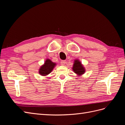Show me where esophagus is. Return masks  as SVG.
<instances>
[{
    "instance_id": "esophagus-1",
    "label": "esophagus",
    "mask_w": 125,
    "mask_h": 125,
    "mask_svg": "<svg viewBox=\"0 0 125 125\" xmlns=\"http://www.w3.org/2000/svg\"><path fill=\"white\" fill-rule=\"evenodd\" d=\"M66 60H62L61 62H60V63H61V65H62V66L65 65V64H66Z\"/></svg>"
}]
</instances>
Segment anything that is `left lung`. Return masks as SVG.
I'll list each match as a JSON object with an SVG mask.
<instances>
[{"mask_svg": "<svg viewBox=\"0 0 125 125\" xmlns=\"http://www.w3.org/2000/svg\"><path fill=\"white\" fill-rule=\"evenodd\" d=\"M73 70L78 76H80L85 73V69L81 62L78 59L74 60L73 66Z\"/></svg>", "mask_w": 125, "mask_h": 125, "instance_id": "8db88e82", "label": "left lung"}]
</instances>
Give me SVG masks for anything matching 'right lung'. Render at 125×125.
I'll list each match as a JSON object with an SVG mask.
<instances>
[{"label":"right lung","instance_id":"add662e5","mask_svg":"<svg viewBox=\"0 0 125 125\" xmlns=\"http://www.w3.org/2000/svg\"><path fill=\"white\" fill-rule=\"evenodd\" d=\"M56 65V63L52 62L50 59H47L43 65L40 68L39 73L42 76H46L51 73Z\"/></svg>","mask_w":125,"mask_h":125}]
</instances>
